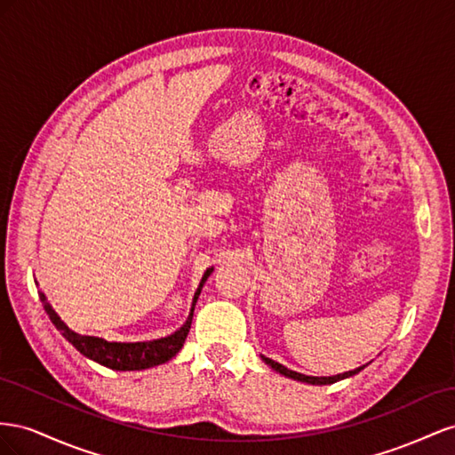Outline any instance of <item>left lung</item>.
I'll list each match as a JSON object with an SVG mask.
<instances>
[{
  "label": "left lung",
  "mask_w": 455,
  "mask_h": 455,
  "mask_svg": "<svg viewBox=\"0 0 455 455\" xmlns=\"http://www.w3.org/2000/svg\"><path fill=\"white\" fill-rule=\"evenodd\" d=\"M261 358H263L265 364H268L275 371L285 375V378H291V379H295V381H303V383H310V385H330V383H335V381H341V379H345V378H350V375L358 373L360 370H364V366H360V368H356V370H350V371H345V373L331 375V378H313V375H305V373H297V371H293V370H288L285 366L278 364V362L270 360V358H267V356H263V355H261Z\"/></svg>",
  "instance_id": "8db88e82"
}]
</instances>
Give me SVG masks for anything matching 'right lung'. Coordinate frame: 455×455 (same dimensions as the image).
I'll use <instances>...</instances> for the list:
<instances>
[{
    "mask_svg": "<svg viewBox=\"0 0 455 455\" xmlns=\"http://www.w3.org/2000/svg\"><path fill=\"white\" fill-rule=\"evenodd\" d=\"M213 272V268H207L202 276V282L198 285L196 293H194L192 299V308L187 322L183 323V328H179L175 333L162 337V339H154V341H139V343H110L102 337H93V335H80L72 331L67 323L60 320V316L55 313L53 307H51L45 301V295L40 293V299L44 303L45 313L49 315L51 322L55 323V328L62 333L64 339L72 343L84 356L89 360L99 362L100 366H107L110 370H120V371H133V370H147L152 366L164 364V362L172 360L180 347H183L190 323H192V315H194V305L198 301V295L204 288V283Z\"/></svg>",
    "mask_w": 455,
    "mask_h": 455,
    "instance_id": "1",
    "label": "right lung"
}]
</instances>
